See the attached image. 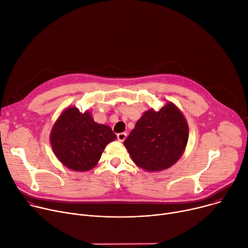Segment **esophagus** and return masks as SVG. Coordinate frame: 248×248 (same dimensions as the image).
<instances>
[{
  "mask_svg": "<svg viewBox=\"0 0 248 248\" xmlns=\"http://www.w3.org/2000/svg\"><path fill=\"white\" fill-rule=\"evenodd\" d=\"M126 138V134L125 133H121V134H118V140L120 141H124Z\"/></svg>",
  "mask_w": 248,
  "mask_h": 248,
  "instance_id": "34e87169",
  "label": "esophagus"
}]
</instances>
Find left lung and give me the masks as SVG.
<instances>
[{
    "mask_svg": "<svg viewBox=\"0 0 248 248\" xmlns=\"http://www.w3.org/2000/svg\"><path fill=\"white\" fill-rule=\"evenodd\" d=\"M188 140V125L172 103L142 114L124 144L138 167L147 171L167 170L183 155Z\"/></svg>",
    "mask_w": 248,
    "mask_h": 248,
    "instance_id": "left-lung-1",
    "label": "left lung"
}]
</instances>
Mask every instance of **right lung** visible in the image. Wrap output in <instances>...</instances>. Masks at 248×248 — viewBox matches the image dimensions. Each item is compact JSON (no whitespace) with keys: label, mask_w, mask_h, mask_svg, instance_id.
Returning a JSON list of instances; mask_svg holds the SVG:
<instances>
[{"label":"right lung","mask_w":248,"mask_h":248,"mask_svg":"<svg viewBox=\"0 0 248 248\" xmlns=\"http://www.w3.org/2000/svg\"><path fill=\"white\" fill-rule=\"evenodd\" d=\"M115 139L108 125L95 123L89 110L79 112L76 107L62 112L49 136L57 158L75 171L93 169L107 144Z\"/></svg>","instance_id":"add662e5"}]
</instances>
